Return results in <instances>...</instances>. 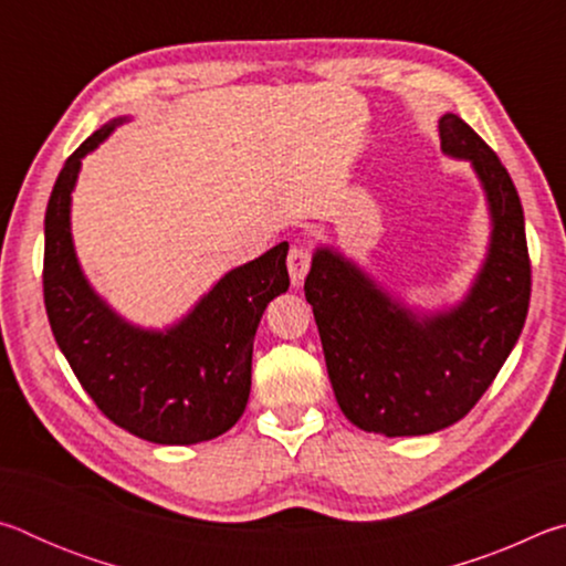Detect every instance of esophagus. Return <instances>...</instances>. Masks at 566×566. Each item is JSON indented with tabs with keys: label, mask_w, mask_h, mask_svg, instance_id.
Segmentation results:
<instances>
[{
	"label": "esophagus",
	"mask_w": 566,
	"mask_h": 566,
	"mask_svg": "<svg viewBox=\"0 0 566 566\" xmlns=\"http://www.w3.org/2000/svg\"><path fill=\"white\" fill-rule=\"evenodd\" d=\"M310 262H312V256L304 247H292L290 249V256H286V270H290L294 286H300L304 282L306 272H310Z\"/></svg>",
	"instance_id": "obj_1"
}]
</instances>
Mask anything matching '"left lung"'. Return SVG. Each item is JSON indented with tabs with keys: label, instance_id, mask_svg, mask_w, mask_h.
<instances>
[{
	"label": "left lung",
	"instance_id": "1",
	"mask_svg": "<svg viewBox=\"0 0 566 566\" xmlns=\"http://www.w3.org/2000/svg\"><path fill=\"white\" fill-rule=\"evenodd\" d=\"M447 157L467 159L490 207V249L462 302L415 312L334 247H317L304 296L337 405L385 437L432 434L472 409L510 357L530 310L532 266L520 195L500 157L457 117L439 119Z\"/></svg>",
	"mask_w": 566,
	"mask_h": 566
}]
</instances>
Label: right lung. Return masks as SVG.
Here are the masks:
<instances>
[{
    "mask_svg": "<svg viewBox=\"0 0 566 566\" xmlns=\"http://www.w3.org/2000/svg\"><path fill=\"white\" fill-rule=\"evenodd\" d=\"M112 119L64 161L44 214V306L56 344L102 415L155 444H197L242 417L252 347L274 296L290 290L286 252L272 247L227 272L167 329L122 319L92 290L72 242V191L82 159L119 127Z\"/></svg>",
    "mask_w": 566,
    "mask_h": 566,
    "instance_id": "obj_1",
    "label": "right lung"
}]
</instances>
